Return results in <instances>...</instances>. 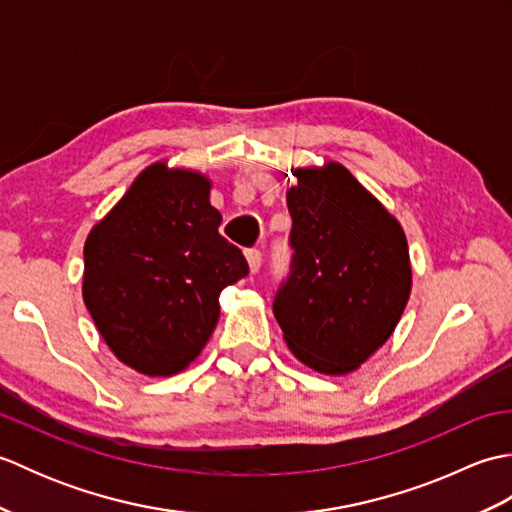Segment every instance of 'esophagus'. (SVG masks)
Returning <instances> with one entry per match:
<instances>
[{
  "label": "esophagus",
  "mask_w": 512,
  "mask_h": 512,
  "mask_svg": "<svg viewBox=\"0 0 512 512\" xmlns=\"http://www.w3.org/2000/svg\"><path fill=\"white\" fill-rule=\"evenodd\" d=\"M246 262H248L250 273H257L259 266H262V253H259L257 248H250V250H246Z\"/></svg>",
  "instance_id": "34e87169"
}]
</instances>
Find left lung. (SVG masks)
Returning a JSON list of instances; mask_svg holds the SVG:
<instances>
[{"mask_svg":"<svg viewBox=\"0 0 512 512\" xmlns=\"http://www.w3.org/2000/svg\"><path fill=\"white\" fill-rule=\"evenodd\" d=\"M286 193L295 250L273 312L284 341L314 372L361 367L402 317L411 292L400 222L339 162L295 169Z\"/></svg>","mask_w":512,"mask_h":512,"instance_id":"obj_1","label":"left lung"}]
</instances>
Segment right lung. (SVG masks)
<instances>
[{"label":"right lung","instance_id":"obj_1","mask_svg":"<svg viewBox=\"0 0 512 512\" xmlns=\"http://www.w3.org/2000/svg\"><path fill=\"white\" fill-rule=\"evenodd\" d=\"M209 195L204 173L154 162L85 239V308L118 361L145 376L189 367L220 319V292L248 275Z\"/></svg>","mask_w":512,"mask_h":512}]
</instances>
